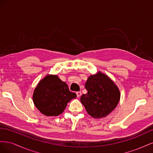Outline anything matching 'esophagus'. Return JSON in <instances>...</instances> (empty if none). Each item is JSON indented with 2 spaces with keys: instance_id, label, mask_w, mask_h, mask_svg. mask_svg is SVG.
Listing matches in <instances>:
<instances>
[{
  "instance_id": "esophagus-1",
  "label": "esophagus",
  "mask_w": 153,
  "mask_h": 153,
  "mask_svg": "<svg viewBox=\"0 0 153 153\" xmlns=\"http://www.w3.org/2000/svg\"><path fill=\"white\" fill-rule=\"evenodd\" d=\"M76 94L77 98H80V97L81 95H82V92H81L80 91H78V92H76Z\"/></svg>"
}]
</instances>
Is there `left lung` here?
Returning a JSON list of instances; mask_svg holds the SVG:
<instances>
[{
	"instance_id": "left-lung-1",
	"label": "left lung",
	"mask_w": 153,
	"mask_h": 153,
	"mask_svg": "<svg viewBox=\"0 0 153 153\" xmlns=\"http://www.w3.org/2000/svg\"><path fill=\"white\" fill-rule=\"evenodd\" d=\"M87 94L80 101L86 111L94 118H102L114 110L120 100V92L108 76L100 72L91 75L85 83Z\"/></svg>"
}]
</instances>
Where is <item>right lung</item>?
I'll list each match as a JSON object with an SVG mask.
<instances>
[{"mask_svg":"<svg viewBox=\"0 0 153 153\" xmlns=\"http://www.w3.org/2000/svg\"><path fill=\"white\" fill-rule=\"evenodd\" d=\"M76 98L66 83L56 75H47L41 80L33 94L36 108L47 116H57L63 112L68 103Z\"/></svg>","mask_w":153,"mask_h":153,"instance_id":"add662e5","label":"right lung"}]
</instances>
